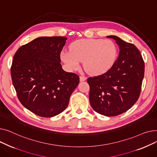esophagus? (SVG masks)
I'll use <instances>...</instances> for the list:
<instances>
[{"mask_svg":"<svg viewBox=\"0 0 157 157\" xmlns=\"http://www.w3.org/2000/svg\"><path fill=\"white\" fill-rule=\"evenodd\" d=\"M86 79V78L85 77V76H79V80L80 81H84Z\"/></svg>","mask_w":157,"mask_h":157,"instance_id":"1","label":"esophagus"}]
</instances>
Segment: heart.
Segmentation results:
<instances>
[{
    "label": "heart",
    "instance_id": "obj_1",
    "mask_svg": "<svg viewBox=\"0 0 157 157\" xmlns=\"http://www.w3.org/2000/svg\"><path fill=\"white\" fill-rule=\"evenodd\" d=\"M117 46L113 40L83 39L74 41L70 51H63L61 59L69 70H78L83 62L84 68L92 75H101L109 71L116 62Z\"/></svg>",
    "mask_w": 157,
    "mask_h": 157
}]
</instances>
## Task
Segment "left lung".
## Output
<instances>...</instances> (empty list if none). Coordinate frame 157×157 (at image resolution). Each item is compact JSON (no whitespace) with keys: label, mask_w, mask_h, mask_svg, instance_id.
I'll list each match as a JSON object with an SVG mask.
<instances>
[{"label":"left lung","mask_w":157,"mask_h":157,"mask_svg":"<svg viewBox=\"0 0 157 157\" xmlns=\"http://www.w3.org/2000/svg\"><path fill=\"white\" fill-rule=\"evenodd\" d=\"M120 53L112 68L102 75L90 77L89 100L93 109L106 117L126 112L137 102L144 75V62L138 49L115 36Z\"/></svg>","instance_id":"obj_1"}]
</instances>
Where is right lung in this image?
Segmentation results:
<instances>
[{
	"instance_id": "obj_1",
	"label": "right lung",
	"mask_w": 157,
	"mask_h": 157,
	"mask_svg": "<svg viewBox=\"0 0 157 157\" xmlns=\"http://www.w3.org/2000/svg\"><path fill=\"white\" fill-rule=\"evenodd\" d=\"M65 37H40L21 46L11 68L18 99L37 116L51 118L63 112L78 86L77 74L63 70L60 55Z\"/></svg>"
}]
</instances>
